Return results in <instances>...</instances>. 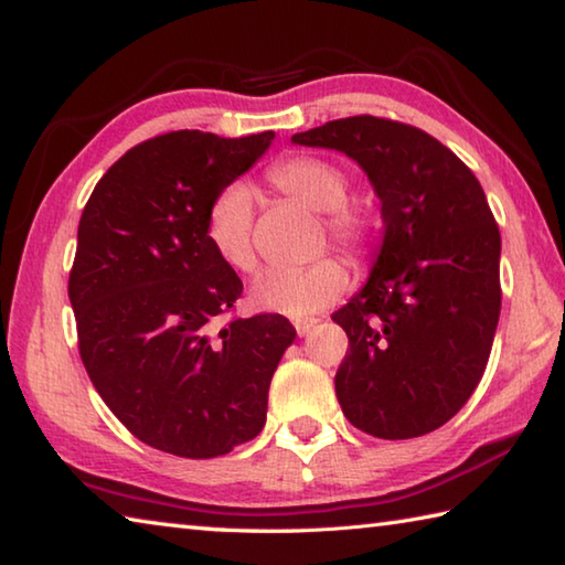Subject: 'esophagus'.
Listing matches in <instances>:
<instances>
[{"mask_svg":"<svg viewBox=\"0 0 565 565\" xmlns=\"http://www.w3.org/2000/svg\"><path fill=\"white\" fill-rule=\"evenodd\" d=\"M315 327H317V319H300V322H295V329H297V334H300V337L310 334Z\"/></svg>","mask_w":565,"mask_h":565,"instance_id":"esophagus-1","label":"esophagus"}]
</instances>
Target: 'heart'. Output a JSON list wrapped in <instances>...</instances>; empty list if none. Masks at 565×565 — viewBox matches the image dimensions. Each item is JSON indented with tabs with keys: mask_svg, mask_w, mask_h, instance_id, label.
<instances>
[{
	"mask_svg": "<svg viewBox=\"0 0 565 565\" xmlns=\"http://www.w3.org/2000/svg\"><path fill=\"white\" fill-rule=\"evenodd\" d=\"M268 182L282 196L312 211H322L327 236L347 253H361L369 243V223L347 204L344 169L312 154H292L268 169ZM253 191L246 182H231L216 191L206 209V241L218 258L238 273H250L258 258L253 248ZM347 268L332 255L300 268H268L255 278L250 300L258 310L307 317L332 305L347 290Z\"/></svg>",
	"mask_w": 565,
	"mask_h": 565,
	"instance_id": "1",
	"label": "heart"
}]
</instances>
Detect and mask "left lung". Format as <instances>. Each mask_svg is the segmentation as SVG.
I'll return each instance as SVG.
<instances>
[{
  "instance_id": "obj_1",
  "label": "left lung",
  "mask_w": 565,
  "mask_h": 565,
  "mask_svg": "<svg viewBox=\"0 0 565 565\" xmlns=\"http://www.w3.org/2000/svg\"><path fill=\"white\" fill-rule=\"evenodd\" d=\"M292 142L344 152L381 199L369 280L332 315L349 337L339 406L381 440L433 433L475 393L502 310V238L484 191L435 137L383 117L332 120Z\"/></svg>"
}]
</instances>
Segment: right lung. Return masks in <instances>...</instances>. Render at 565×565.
<instances>
[{"instance_id": "1", "label": "right lung", "mask_w": 565, "mask_h": 565, "mask_svg": "<svg viewBox=\"0 0 565 565\" xmlns=\"http://www.w3.org/2000/svg\"><path fill=\"white\" fill-rule=\"evenodd\" d=\"M275 140L179 130L132 147L95 184L68 278L78 349L117 420L169 455L206 460L263 430L295 327L282 315L221 324L243 282L204 221Z\"/></svg>"}]
</instances>
